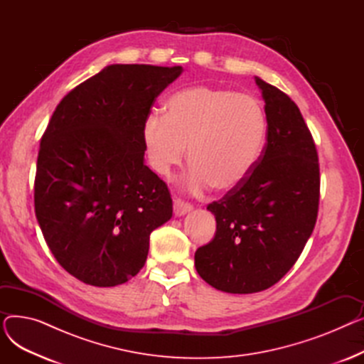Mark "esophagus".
Segmentation results:
<instances>
[{
	"label": "esophagus",
	"instance_id": "34e87169",
	"mask_svg": "<svg viewBox=\"0 0 364 364\" xmlns=\"http://www.w3.org/2000/svg\"><path fill=\"white\" fill-rule=\"evenodd\" d=\"M192 205L181 200V199H174V214L176 217H181V215H186L187 213L192 211Z\"/></svg>",
	"mask_w": 364,
	"mask_h": 364
}]
</instances>
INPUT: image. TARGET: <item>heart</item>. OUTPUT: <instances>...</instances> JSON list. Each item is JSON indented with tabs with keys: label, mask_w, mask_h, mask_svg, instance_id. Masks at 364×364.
<instances>
[{
	"label": "heart",
	"mask_w": 364,
	"mask_h": 364,
	"mask_svg": "<svg viewBox=\"0 0 364 364\" xmlns=\"http://www.w3.org/2000/svg\"><path fill=\"white\" fill-rule=\"evenodd\" d=\"M267 114L252 94L196 85L172 94L165 114L151 112L141 139L149 166L169 177L187 155L192 168L183 180L188 193L211 186L232 192L252 174L267 141Z\"/></svg>",
	"instance_id": "1"
}]
</instances>
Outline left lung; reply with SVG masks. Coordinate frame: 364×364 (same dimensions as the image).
Returning a JSON list of instances; mask_svg holds the SVG:
<instances>
[{
	"mask_svg": "<svg viewBox=\"0 0 364 364\" xmlns=\"http://www.w3.org/2000/svg\"><path fill=\"white\" fill-rule=\"evenodd\" d=\"M267 144L252 174L208 205L214 239L195 254L199 276L228 294H254L277 283L299 258L317 220L320 171L316 144L298 106L258 76Z\"/></svg>",
	"mask_w": 364,
	"mask_h": 364,
	"instance_id": "8db88e82",
	"label": "left lung"
}]
</instances>
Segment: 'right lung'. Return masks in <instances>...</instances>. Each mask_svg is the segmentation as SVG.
<instances>
[{"label":"right lung","instance_id":"1","mask_svg":"<svg viewBox=\"0 0 364 364\" xmlns=\"http://www.w3.org/2000/svg\"><path fill=\"white\" fill-rule=\"evenodd\" d=\"M183 68L110 65L57 105L41 139L35 215L63 269L109 288L146 262L150 233L172 217L166 184L144 164L141 128Z\"/></svg>","mask_w":364,"mask_h":364}]
</instances>
